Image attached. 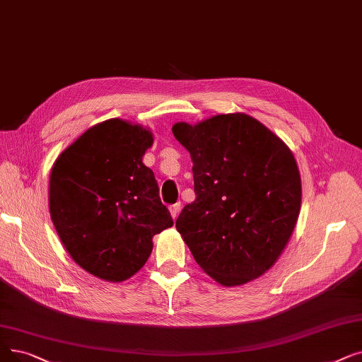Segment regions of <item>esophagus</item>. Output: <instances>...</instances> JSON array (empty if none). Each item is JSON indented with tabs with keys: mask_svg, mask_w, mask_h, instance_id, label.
Here are the masks:
<instances>
[{
	"mask_svg": "<svg viewBox=\"0 0 362 362\" xmlns=\"http://www.w3.org/2000/svg\"><path fill=\"white\" fill-rule=\"evenodd\" d=\"M180 209H182V206H180V202H176V204H173V206H170V213H171V217L173 218H177V216H179V213H180Z\"/></svg>",
	"mask_w": 362,
	"mask_h": 362,
	"instance_id": "34e87169",
	"label": "esophagus"
}]
</instances>
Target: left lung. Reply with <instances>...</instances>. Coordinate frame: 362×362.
Here are the masks:
<instances>
[{"mask_svg": "<svg viewBox=\"0 0 362 362\" xmlns=\"http://www.w3.org/2000/svg\"><path fill=\"white\" fill-rule=\"evenodd\" d=\"M173 134L194 163L195 201L176 228L195 262L218 284H245L269 271L286 248L302 204L290 148L247 114H223Z\"/></svg>", "mask_w": 362, "mask_h": 362, "instance_id": "8db88e82", "label": "left lung"}]
</instances>
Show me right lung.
Wrapping results in <instances>:
<instances>
[{
	"label": "right lung",
	"instance_id": "right-lung-1",
	"mask_svg": "<svg viewBox=\"0 0 362 362\" xmlns=\"http://www.w3.org/2000/svg\"><path fill=\"white\" fill-rule=\"evenodd\" d=\"M152 144L142 125L112 118L83 133L52 168L49 204L59 238L100 279L133 276L152 253L153 235L173 226L153 171L142 163Z\"/></svg>",
	"mask_w": 362,
	"mask_h": 362
}]
</instances>
